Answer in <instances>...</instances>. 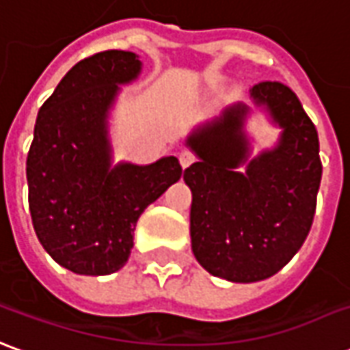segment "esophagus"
Returning <instances> with one entry per match:
<instances>
[{
	"label": "esophagus",
	"instance_id": "esophagus-1",
	"mask_svg": "<svg viewBox=\"0 0 350 350\" xmlns=\"http://www.w3.org/2000/svg\"><path fill=\"white\" fill-rule=\"evenodd\" d=\"M194 160H196V156L192 150H187V148H185V150H180L179 152V162L183 167H188V165L194 162Z\"/></svg>",
	"mask_w": 350,
	"mask_h": 350
}]
</instances>
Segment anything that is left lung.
<instances>
[{
    "instance_id": "1",
    "label": "left lung",
    "mask_w": 350,
    "mask_h": 350,
    "mask_svg": "<svg viewBox=\"0 0 350 350\" xmlns=\"http://www.w3.org/2000/svg\"><path fill=\"white\" fill-rule=\"evenodd\" d=\"M250 94L282 126L281 145L252 160L245 175L234 171L247 154L239 131L247 107L235 105L188 139L200 162L183 175L192 190L196 260L232 282L264 281L301 249L322 177L319 133L298 96L279 81H260Z\"/></svg>"
}]
</instances>
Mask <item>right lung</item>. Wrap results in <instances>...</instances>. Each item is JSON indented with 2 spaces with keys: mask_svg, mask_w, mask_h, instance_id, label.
I'll list each match as a JSON object with an SVG mask.
<instances>
[{
  "mask_svg": "<svg viewBox=\"0 0 350 350\" xmlns=\"http://www.w3.org/2000/svg\"><path fill=\"white\" fill-rule=\"evenodd\" d=\"M141 69L133 52L103 51L69 69L36 120L26 160L31 222L43 249L79 275H107L128 262L148 203L180 179L179 160L109 170L105 118Z\"/></svg>",
  "mask_w": 350,
  "mask_h": 350,
  "instance_id": "1",
  "label": "right lung"
}]
</instances>
